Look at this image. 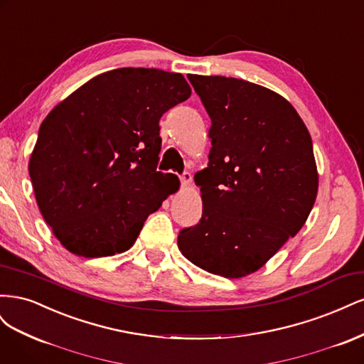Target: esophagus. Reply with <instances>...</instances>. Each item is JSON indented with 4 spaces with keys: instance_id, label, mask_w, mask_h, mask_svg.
Instances as JSON below:
<instances>
[{
    "instance_id": "esophagus-1",
    "label": "esophagus",
    "mask_w": 364,
    "mask_h": 364,
    "mask_svg": "<svg viewBox=\"0 0 364 364\" xmlns=\"http://www.w3.org/2000/svg\"><path fill=\"white\" fill-rule=\"evenodd\" d=\"M181 182H182V186H190L191 182H193V176L191 173L185 171L182 176H181Z\"/></svg>"
}]
</instances>
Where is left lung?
I'll list each match as a JSON object with an SVG mask.
<instances>
[{"label":"left lung","instance_id":"1","mask_svg":"<svg viewBox=\"0 0 364 364\" xmlns=\"http://www.w3.org/2000/svg\"><path fill=\"white\" fill-rule=\"evenodd\" d=\"M211 117L209 164L197 171L203 213L181 230L182 255L213 274L259 270L305 225L318 174L313 141L290 102L222 75L188 74Z\"/></svg>","mask_w":364,"mask_h":364}]
</instances>
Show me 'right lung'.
Masks as SVG:
<instances>
[{
  "instance_id": "1",
  "label": "right lung",
  "mask_w": 364,
  "mask_h": 364,
  "mask_svg": "<svg viewBox=\"0 0 364 364\" xmlns=\"http://www.w3.org/2000/svg\"><path fill=\"white\" fill-rule=\"evenodd\" d=\"M190 95L179 73L118 68L53 107L28 173L39 211L65 249L100 258L134 246L147 217L179 188L178 176L156 171L159 119Z\"/></svg>"
}]
</instances>
